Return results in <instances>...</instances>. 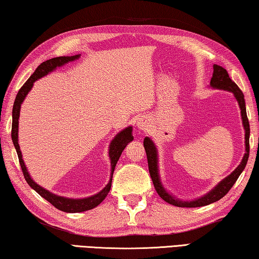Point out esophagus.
Segmentation results:
<instances>
[{
    "mask_svg": "<svg viewBox=\"0 0 259 259\" xmlns=\"http://www.w3.org/2000/svg\"><path fill=\"white\" fill-rule=\"evenodd\" d=\"M149 120L146 119L145 117L142 118H138L137 120V127L140 130V131H146L148 127H149Z\"/></svg>",
    "mask_w": 259,
    "mask_h": 259,
    "instance_id": "1",
    "label": "esophagus"
}]
</instances>
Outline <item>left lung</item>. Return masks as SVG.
Wrapping results in <instances>:
<instances>
[{
	"label": "left lung",
	"mask_w": 259,
	"mask_h": 259,
	"mask_svg": "<svg viewBox=\"0 0 259 259\" xmlns=\"http://www.w3.org/2000/svg\"><path fill=\"white\" fill-rule=\"evenodd\" d=\"M210 87L214 88V90H222L233 93L235 100L239 103V107L241 110V118H242V125L244 128V145H245V152L242 160L239 164L234 171H233L230 176L218 182V185H215V187L210 190L209 193H206L203 196L195 198L192 201H182L173 196L172 194H169L166 189L164 188V186L160 181L159 177V169H158V151L156 148L155 143L152 140L147 137L143 140V147L147 152V159H148V166H149V173L151 177V180L154 182L155 189L160 197L163 198L165 202L169 203V204L180 206V207H198V206H204L209 205L211 203L219 201L220 198H223L228 193L233 185L235 184L237 178L240 177L241 173L245 167L249 157V137H250V127H249V120L247 117V111H245V102H244V95L243 93L240 91V88L237 87V84L232 81V79L228 75L227 71L224 69L223 66L213 64V73L212 78L210 81Z\"/></svg>",
	"instance_id": "8db88e82"
}]
</instances>
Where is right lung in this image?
Here are the masks:
<instances>
[{
    "label": "right lung",
    "mask_w": 259,
    "mask_h": 259,
    "mask_svg": "<svg viewBox=\"0 0 259 259\" xmlns=\"http://www.w3.org/2000/svg\"><path fill=\"white\" fill-rule=\"evenodd\" d=\"M80 55H74V56H61V57H55L52 59H48L37 66V69L34 71V73L29 77L26 82L24 83V86L20 88L18 94L16 96L14 108H12V128H11V138L12 142H14V146L16 148L17 155H18L20 167L23 169L25 180L27 181L29 187L33 188L35 192L45 198V200L48 201L49 203L57 207L58 210L64 211V212H70V213H77V212H83V211L92 210L96 207L100 203L107 197L108 193L110 192V188H111V182H112V176L114 167H116V164L119 159L121 152L124 151L126 146L128 145L131 141H133V134H132V126H127L126 128L120 131L116 137H114L111 142L109 145V158H110V164H111V173H110V180L107 184V186L99 192L97 194L92 195L90 197H83V198H70V197H64L59 196V195L54 194L46 188L41 187L40 185H37L35 181L32 179L31 175H29L27 171L26 165L24 163L22 150H20L19 143H18V119L20 114V107H22L24 100L26 99V96L29 92H31L34 82L36 80L46 77L47 74H49L50 72H53L57 69V67L64 66L65 64L70 62H73L75 59H78Z\"/></svg>",
    "instance_id": "1"
}]
</instances>
